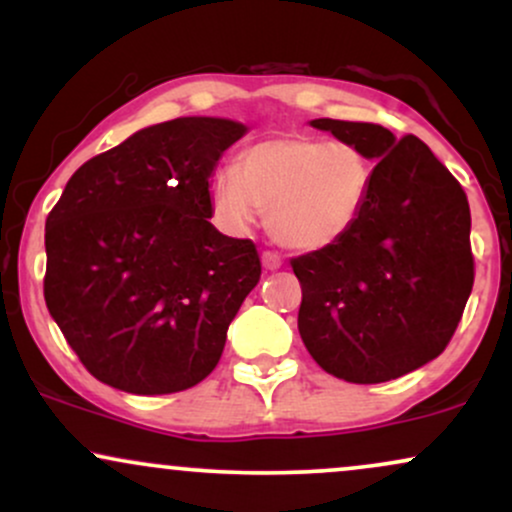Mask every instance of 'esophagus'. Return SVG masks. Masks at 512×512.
Listing matches in <instances>:
<instances>
[{"instance_id":"obj_1","label":"esophagus","mask_w":512,"mask_h":512,"mask_svg":"<svg viewBox=\"0 0 512 512\" xmlns=\"http://www.w3.org/2000/svg\"><path fill=\"white\" fill-rule=\"evenodd\" d=\"M281 257L276 255V252H272V250H264L262 252V267L264 269H269V272H274V269H279L281 267Z\"/></svg>"}]
</instances>
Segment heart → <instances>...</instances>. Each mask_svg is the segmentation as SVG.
I'll return each mask as SVG.
<instances>
[{"instance_id":"heart-1","label":"heart","mask_w":512,"mask_h":512,"mask_svg":"<svg viewBox=\"0 0 512 512\" xmlns=\"http://www.w3.org/2000/svg\"><path fill=\"white\" fill-rule=\"evenodd\" d=\"M373 185L375 163L358 144L289 132L250 144L238 168L216 170L211 202L236 231L262 211L276 243L322 252L354 233Z\"/></svg>"}]
</instances>
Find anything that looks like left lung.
Masks as SVG:
<instances>
[{
	"mask_svg": "<svg viewBox=\"0 0 512 512\" xmlns=\"http://www.w3.org/2000/svg\"><path fill=\"white\" fill-rule=\"evenodd\" d=\"M375 163L368 209L349 238L293 257L298 332L322 370L375 385L433 361L450 344L474 286L469 202L414 134L373 122L313 120Z\"/></svg>",
	"mask_w": 512,
	"mask_h": 512,
	"instance_id": "obj_1",
	"label": "left lung"
}]
</instances>
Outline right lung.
<instances>
[{
    "label": "right lung",
    "instance_id": "add662e5",
    "mask_svg": "<svg viewBox=\"0 0 512 512\" xmlns=\"http://www.w3.org/2000/svg\"><path fill=\"white\" fill-rule=\"evenodd\" d=\"M243 134L219 117L146 127L86 161L48 214L45 303L101 383L170 395L219 363L262 274L250 238L209 223V175Z\"/></svg>",
    "mask_w": 512,
    "mask_h": 512
}]
</instances>
